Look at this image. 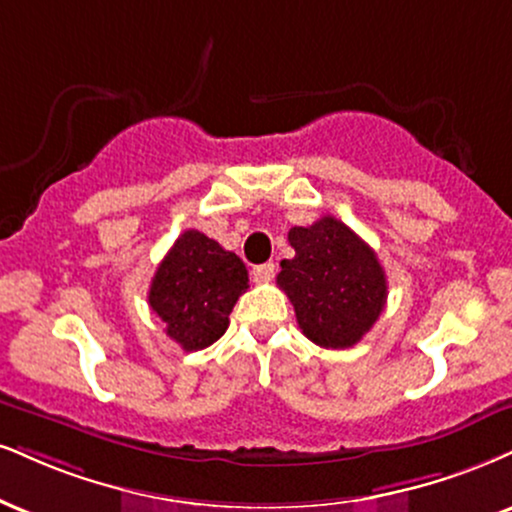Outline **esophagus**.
<instances>
[{"mask_svg":"<svg viewBox=\"0 0 512 512\" xmlns=\"http://www.w3.org/2000/svg\"><path fill=\"white\" fill-rule=\"evenodd\" d=\"M274 274H276V267L272 262H267V264H257L255 269H252V281H257V283H267V281H272L274 279Z\"/></svg>","mask_w":512,"mask_h":512,"instance_id":"esophagus-1","label":"esophagus"}]
</instances>
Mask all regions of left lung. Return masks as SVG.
<instances>
[{"label":"left lung","instance_id":"1","mask_svg":"<svg viewBox=\"0 0 512 512\" xmlns=\"http://www.w3.org/2000/svg\"><path fill=\"white\" fill-rule=\"evenodd\" d=\"M293 260L281 262L276 283L291 300L303 334L322 348H350L384 312L386 274L377 252L336 217L293 226Z\"/></svg>","mask_w":512,"mask_h":512}]
</instances>
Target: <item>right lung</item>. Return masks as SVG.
<instances>
[{
	"instance_id": "1",
	"label": "right lung",
	"mask_w": 512,
	"mask_h": 512,
	"mask_svg": "<svg viewBox=\"0 0 512 512\" xmlns=\"http://www.w3.org/2000/svg\"><path fill=\"white\" fill-rule=\"evenodd\" d=\"M245 291L248 269L236 252L188 229L152 276L147 303L166 324V336L193 353L224 336L233 305Z\"/></svg>"
}]
</instances>
